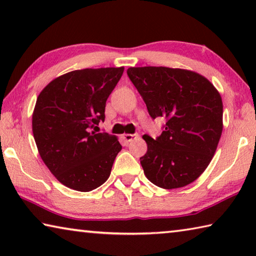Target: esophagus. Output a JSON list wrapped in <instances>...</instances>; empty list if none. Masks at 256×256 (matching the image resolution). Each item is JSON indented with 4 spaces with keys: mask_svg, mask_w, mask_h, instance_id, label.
Returning <instances> with one entry per match:
<instances>
[{
    "mask_svg": "<svg viewBox=\"0 0 256 256\" xmlns=\"http://www.w3.org/2000/svg\"><path fill=\"white\" fill-rule=\"evenodd\" d=\"M138 138V134L136 133V134H128V133L122 134V138H123L125 142H131L133 138Z\"/></svg>",
    "mask_w": 256,
    "mask_h": 256,
    "instance_id": "obj_1",
    "label": "esophagus"
}]
</instances>
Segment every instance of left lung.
Returning <instances> with one entry per match:
<instances>
[{"instance_id": "8db88e82", "label": "left lung", "mask_w": 256, "mask_h": 256, "mask_svg": "<svg viewBox=\"0 0 256 256\" xmlns=\"http://www.w3.org/2000/svg\"><path fill=\"white\" fill-rule=\"evenodd\" d=\"M128 76L149 115L164 118L157 138L144 136L140 158L144 175L162 188H183L209 166L222 133V100L211 82L196 72L164 66L128 68Z\"/></svg>"}]
</instances>
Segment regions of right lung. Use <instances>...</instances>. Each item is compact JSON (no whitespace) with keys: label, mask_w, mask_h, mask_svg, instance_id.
Wrapping results in <instances>:
<instances>
[{"label":"right lung","mask_w":256,"mask_h":256,"mask_svg":"<svg viewBox=\"0 0 256 256\" xmlns=\"http://www.w3.org/2000/svg\"><path fill=\"white\" fill-rule=\"evenodd\" d=\"M124 68H84L50 81L32 112V133L42 162L60 183L89 192L108 180L118 138L92 131L105 120L106 100Z\"/></svg>","instance_id":"right-lung-1"}]
</instances>
